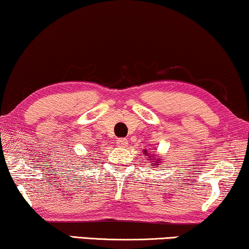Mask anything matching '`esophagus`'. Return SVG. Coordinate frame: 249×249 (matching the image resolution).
Segmentation results:
<instances>
[{
    "instance_id": "34e87169",
    "label": "esophagus",
    "mask_w": 249,
    "mask_h": 249,
    "mask_svg": "<svg viewBox=\"0 0 249 249\" xmlns=\"http://www.w3.org/2000/svg\"><path fill=\"white\" fill-rule=\"evenodd\" d=\"M116 144L120 146V148H126V146L128 145V140L125 139V138H121V139H117V142Z\"/></svg>"
}]
</instances>
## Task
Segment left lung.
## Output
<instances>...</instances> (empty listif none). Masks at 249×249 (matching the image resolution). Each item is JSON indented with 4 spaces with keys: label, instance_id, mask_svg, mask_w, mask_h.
Masks as SVG:
<instances>
[{
    "label": "left lung",
    "instance_id": "8db88e82",
    "mask_svg": "<svg viewBox=\"0 0 249 249\" xmlns=\"http://www.w3.org/2000/svg\"><path fill=\"white\" fill-rule=\"evenodd\" d=\"M145 152H146V151H145Z\"/></svg>",
    "mask_w": 249,
    "mask_h": 249
}]
</instances>
